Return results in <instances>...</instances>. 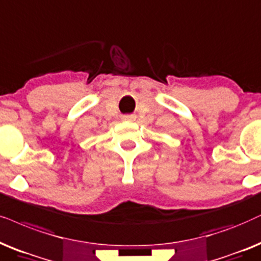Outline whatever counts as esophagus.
Instances as JSON below:
<instances>
[{"instance_id":"esophagus-1","label":"esophagus","mask_w":261,"mask_h":261,"mask_svg":"<svg viewBox=\"0 0 261 261\" xmlns=\"http://www.w3.org/2000/svg\"><path fill=\"white\" fill-rule=\"evenodd\" d=\"M129 118H130L129 116H126V117H124V120H129Z\"/></svg>"}]
</instances>
